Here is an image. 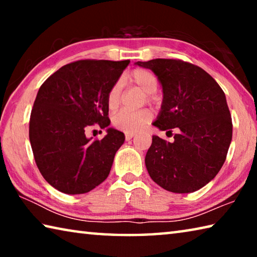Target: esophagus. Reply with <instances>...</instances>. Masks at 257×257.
Here are the masks:
<instances>
[{
	"label": "esophagus",
	"mask_w": 257,
	"mask_h": 257,
	"mask_svg": "<svg viewBox=\"0 0 257 257\" xmlns=\"http://www.w3.org/2000/svg\"><path fill=\"white\" fill-rule=\"evenodd\" d=\"M124 137H125V141H130L133 137H135V134L134 133H125Z\"/></svg>",
	"instance_id": "obj_1"
}]
</instances>
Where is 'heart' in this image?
I'll use <instances>...</instances> for the list:
<instances>
[{
  "label": "heart",
  "mask_w": 257,
  "mask_h": 257,
  "mask_svg": "<svg viewBox=\"0 0 257 257\" xmlns=\"http://www.w3.org/2000/svg\"><path fill=\"white\" fill-rule=\"evenodd\" d=\"M128 80L132 85L141 88L146 93V102L155 104L159 102V96L156 95L159 81L158 78L149 69L137 68L129 73ZM122 97V88L121 84L116 81L108 89L106 95V104L110 110H115L120 105ZM152 112L149 108H141L137 111L120 110L112 115V124L116 129L122 130L124 133H137L144 125L152 120Z\"/></svg>",
  "instance_id": "b5f03b06"
}]
</instances>
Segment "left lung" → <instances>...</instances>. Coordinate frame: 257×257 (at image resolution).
Returning a JSON list of instances; mask_svg holds the SVG:
<instances>
[{"label":"left lung","instance_id":"left-lung-1","mask_svg":"<svg viewBox=\"0 0 257 257\" xmlns=\"http://www.w3.org/2000/svg\"><path fill=\"white\" fill-rule=\"evenodd\" d=\"M138 66L151 69L163 88L162 110L153 123L177 129L175 142L153 136L145 156L150 176L172 193H193L222 168L232 138V120L219 84L193 63L155 59Z\"/></svg>","mask_w":257,"mask_h":257}]
</instances>
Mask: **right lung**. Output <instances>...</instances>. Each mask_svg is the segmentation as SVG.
I'll return each mask as SVG.
<instances>
[{
  "label": "right lung",
  "instance_id": "1",
  "mask_svg": "<svg viewBox=\"0 0 257 257\" xmlns=\"http://www.w3.org/2000/svg\"><path fill=\"white\" fill-rule=\"evenodd\" d=\"M130 61L79 60L43 82L29 120V141L44 179L64 194H85L106 179L123 133L108 128L88 139L90 125L110 124L106 95Z\"/></svg>",
  "mask_w": 257,
  "mask_h": 257
}]
</instances>
